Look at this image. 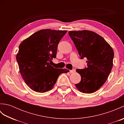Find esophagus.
<instances>
[{"label": "esophagus", "instance_id": "34e87169", "mask_svg": "<svg viewBox=\"0 0 124 124\" xmlns=\"http://www.w3.org/2000/svg\"><path fill=\"white\" fill-rule=\"evenodd\" d=\"M75 71H76V70L75 69H72V70H70V73H74V72H75Z\"/></svg>", "mask_w": 124, "mask_h": 124}]
</instances>
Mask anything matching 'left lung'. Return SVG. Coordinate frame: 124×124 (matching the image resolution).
<instances>
[{
	"instance_id": "1",
	"label": "left lung",
	"mask_w": 124,
	"mask_h": 124,
	"mask_svg": "<svg viewBox=\"0 0 124 124\" xmlns=\"http://www.w3.org/2000/svg\"><path fill=\"white\" fill-rule=\"evenodd\" d=\"M69 35L74 43L80 59L86 58L87 67L76 70L81 80L75 84L84 93L96 91L106 82L111 72L114 52L104 39L88 30L70 31Z\"/></svg>"
}]
</instances>
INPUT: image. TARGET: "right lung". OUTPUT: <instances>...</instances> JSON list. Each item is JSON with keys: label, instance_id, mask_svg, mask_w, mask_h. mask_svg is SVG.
<instances>
[{"label": "right lung", "instance_id": "1", "mask_svg": "<svg viewBox=\"0 0 124 124\" xmlns=\"http://www.w3.org/2000/svg\"><path fill=\"white\" fill-rule=\"evenodd\" d=\"M67 32L41 30L20 44L16 60L23 80L31 89L39 93L50 91L61 73L69 71L51 65L56 56L58 44Z\"/></svg>", "mask_w": 124, "mask_h": 124}]
</instances>
